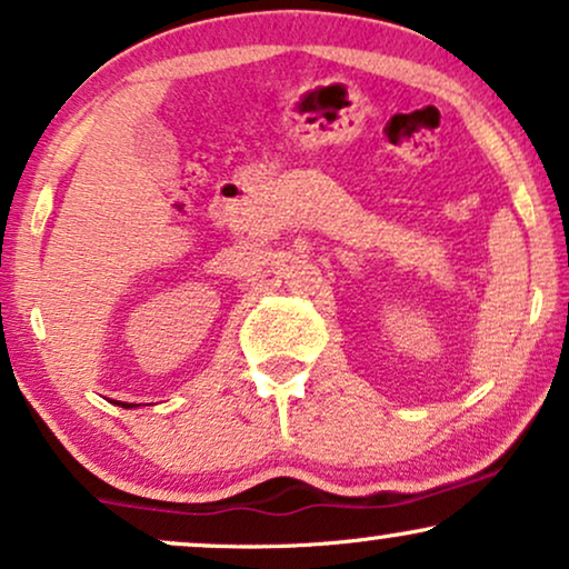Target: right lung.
Returning <instances> with one entry per match:
<instances>
[{
  "label": "right lung",
  "instance_id": "1",
  "mask_svg": "<svg viewBox=\"0 0 569 569\" xmlns=\"http://www.w3.org/2000/svg\"><path fill=\"white\" fill-rule=\"evenodd\" d=\"M114 405H120V407H126V409H133V407H139V405H126V401H114Z\"/></svg>",
  "mask_w": 569,
  "mask_h": 569
}]
</instances>
